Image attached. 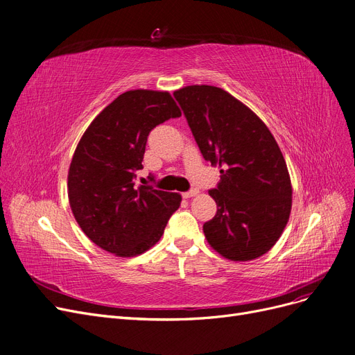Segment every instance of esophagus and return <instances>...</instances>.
<instances>
[{"label": "esophagus", "mask_w": 355, "mask_h": 355, "mask_svg": "<svg viewBox=\"0 0 355 355\" xmlns=\"http://www.w3.org/2000/svg\"><path fill=\"white\" fill-rule=\"evenodd\" d=\"M198 193H200V191H198V189H191V191H188V192H185V193H182V195H183V198H187V200H188V198L196 196Z\"/></svg>", "instance_id": "34e87169"}]
</instances>
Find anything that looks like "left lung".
<instances>
[{"mask_svg": "<svg viewBox=\"0 0 355 355\" xmlns=\"http://www.w3.org/2000/svg\"><path fill=\"white\" fill-rule=\"evenodd\" d=\"M204 159L220 167L208 193L217 214L204 224L209 246L236 262L271 249L290 218L293 188L282 153L268 126L230 93L187 86L173 93Z\"/></svg>", "mask_w": 355, "mask_h": 355, "instance_id": "8db88e82", "label": "left lung"}]
</instances>
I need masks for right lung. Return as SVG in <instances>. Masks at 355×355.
I'll list each match as a JSON object with an SVG mask.
<instances>
[{
	"mask_svg": "<svg viewBox=\"0 0 355 355\" xmlns=\"http://www.w3.org/2000/svg\"><path fill=\"white\" fill-rule=\"evenodd\" d=\"M180 115L168 92L130 90L83 134L68 170V200L81 230L98 248L131 258L160 240L182 196L144 180L137 187L135 172L143 168L150 131Z\"/></svg>",
	"mask_w": 355,
	"mask_h": 355,
	"instance_id": "right-lung-1",
	"label": "right lung"
}]
</instances>
